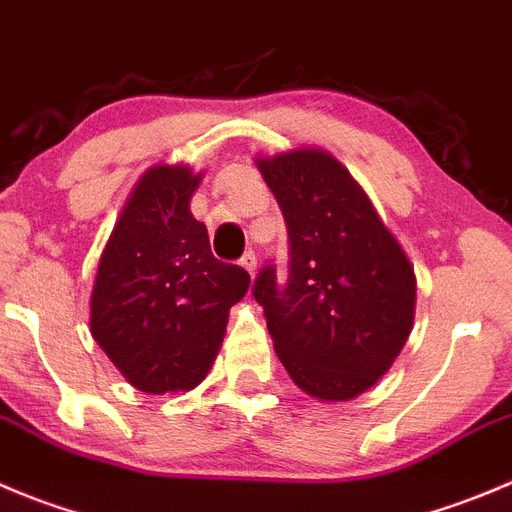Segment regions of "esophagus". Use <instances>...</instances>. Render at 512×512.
<instances>
[{
	"label": "esophagus",
	"mask_w": 512,
	"mask_h": 512,
	"mask_svg": "<svg viewBox=\"0 0 512 512\" xmlns=\"http://www.w3.org/2000/svg\"><path fill=\"white\" fill-rule=\"evenodd\" d=\"M241 266H243V269H246L251 276L256 274V253H253V251L243 253V256H241Z\"/></svg>",
	"instance_id": "esophagus-1"
}]
</instances>
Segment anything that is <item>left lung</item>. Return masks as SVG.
I'll list each match as a JSON object with an SVG mask.
<instances>
[{
  "mask_svg": "<svg viewBox=\"0 0 512 512\" xmlns=\"http://www.w3.org/2000/svg\"><path fill=\"white\" fill-rule=\"evenodd\" d=\"M286 223L289 266L253 281L276 354L311 397L352 399L397 359L415 319V274L362 188L324 150L259 160Z\"/></svg>",
  "mask_w": 512,
  "mask_h": 512,
  "instance_id": "8db88e82",
  "label": "left lung"
}]
</instances>
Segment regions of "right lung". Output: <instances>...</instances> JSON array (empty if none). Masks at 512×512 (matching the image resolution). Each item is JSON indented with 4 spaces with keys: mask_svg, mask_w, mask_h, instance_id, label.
I'll return each mask as SVG.
<instances>
[{
    "mask_svg": "<svg viewBox=\"0 0 512 512\" xmlns=\"http://www.w3.org/2000/svg\"><path fill=\"white\" fill-rule=\"evenodd\" d=\"M198 183L180 165L150 168L97 269L92 337L143 392L196 387L221 347L228 309L251 284L246 269L211 253L208 228L188 208Z\"/></svg>",
    "mask_w": 512,
    "mask_h": 512,
    "instance_id": "obj_1",
    "label": "right lung"
}]
</instances>
